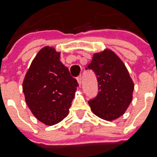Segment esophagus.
<instances>
[{"label": "esophagus", "instance_id": "obj_1", "mask_svg": "<svg viewBox=\"0 0 157 157\" xmlns=\"http://www.w3.org/2000/svg\"><path fill=\"white\" fill-rule=\"evenodd\" d=\"M77 82H78L79 85H81L82 84V75H79L78 77H77Z\"/></svg>", "mask_w": 157, "mask_h": 157}]
</instances>
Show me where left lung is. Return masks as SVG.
Listing matches in <instances>:
<instances>
[{
	"mask_svg": "<svg viewBox=\"0 0 157 157\" xmlns=\"http://www.w3.org/2000/svg\"><path fill=\"white\" fill-rule=\"evenodd\" d=\"M86 69H92L98 82V94L89 101L92 112L107 121L122 116L132 101L134 82L122 60L106 49L95 54Z\"/></svg>",
	"mask_w": 157,
	"mask_h": 157,
	"instance_id": "1",
	"label": "left lung"
}]
</instances>
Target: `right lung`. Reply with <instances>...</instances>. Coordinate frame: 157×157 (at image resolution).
I'll return each instance as SVG.
<instances>
[{
  "label": "right lung",
  "instance_id": "1",
  "mask_svg": "<svg viewBox=\"0 0 157 157\" xmlns=\"http://www.w3.org/2000/svg\"><path fill=\"white\" fill-rule=\"evenodd\" d=\"M60 52L44 47L25 75L22 90L33 115L46 125H54L68 115L78 82L60 61Z\"/></svg>",
  "mask_w": 157,
  "mask_h": 157
}]
</instances>
